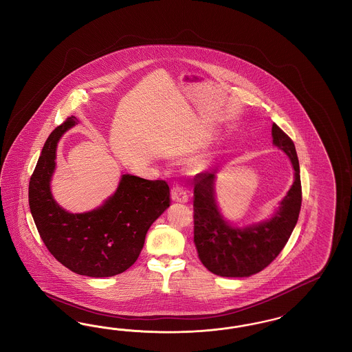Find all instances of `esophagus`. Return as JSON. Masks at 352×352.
I'll return each mask as SVG.
<instances>
[{
    "instance_id": "esophagus-1",
    "label": "esophagus",
    "mask_w": 352,
    "mask_h": 352,
    "mask_svg": "<svg viewBox=\"0 0 352 352\" xmlns=\"http://www.w3.org/2000/svg\"><path fill=\"white\" fill-rule=\"evenodd\" d=\"M171 199L177 203H187L188 194L181 184H174L171 188Z\"/></svg>"
}]
</instances>
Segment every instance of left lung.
Returning <instances> with one entry per match:
<instances>
[{
  "label": "left lung",
  "instance_id": "left-lung-1",
  "mask_svg": "<svg viewBox=\"0 0 352 352\" xmlns=\"http://www.w3.org/2000/svg\"><path fill=\"white\" fill-rule=\"evenodd\" d=\"M273 144L291 161L294 182L273 214L255 223L236 226L223 216L216 199L217 169L195 177L194 242L199 258L213 274L250 277L267 267L283 250L294 230L300 206L302 184L296 149L276 123L272 126Z\"/></svg>",
  "mask_w": 352,
  "mask_h": 352
}]
</instances>
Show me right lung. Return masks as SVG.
Listing matches in <instances>:
<instances>
[{
	"mask_svg": "<svg viewBox=\"0 0 352 352\" xmlns=\"http://www.w3.org/2000/svg\"><path fill=\"white\" fill-rule=\"evenodd\" d=\"M78 123L72 116L49 135L30 179V209L43 242L63 267L87 277H113L138 260L146 231L170 206L169 186L122 174L116 192L101 206L83 213L62 208L50 183L58 142Z\"/></svg>",
	"mask_w": 352,
	"mask_h": 352,
	"instance_id": "right-lung-1",
	"label": "right lung"
}]
</instances>
